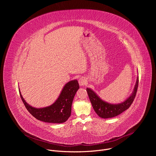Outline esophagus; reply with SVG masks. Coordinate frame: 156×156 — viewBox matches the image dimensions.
I'll return each instance as SVG.
<instances>
[{
    "mask_svg": "<svg viewBox=\"0 0 156 156\" xmlns=\"http://www.w3.org/2000/svg\"><path fill=\"white\" fill-rule=\"evenodd\" d=\"M86 80L85 78L84 77H81L80 78L79 80H78V83H79V84L80 86H84L86 84Z\"/></svg>",
    "mask_w": 156,
    "mask_h": 156,
    "instance_id": "obj_1",
    "label": "esophagus"
}]
</instances>
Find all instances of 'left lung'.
Instances as JSON below:
<instances>
[{
    "mask_svg": "<svg viewBox=\"0 0 156 156\" xmlns=\"http://www.w3.org/2000/svg\"><path fill=\"white\" fill-rule=\"evenodd\" d=\"M138 83L139 78L138 76L131 95L124 102L118 104H109L102 101L90 88H86V91L96 113L101 118L108 119L119 115L130 107L136 96Z\"/></svg>",
    "mask_w": 156,
    "mask_h": 156,
    "instance_id": "8db88e82",
    "label": "left lung"
}]
</instances>
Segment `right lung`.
<instances>
[{"instance_id":"add662e5","label":"right lung","mask_w":156,"mask_h":156,"mask_svg":"<svg viewBox=\"0 0 156 156\" xmlns=\"http://www.w3.org/2000/svg\"><path fill=\"white\" fill-rule=\"evenodd\" d=\"M80 88L77 80H72L66 83L55 102L51 105L37 108L26 102L20 95L28 112L36 119L47 123H61L66 122L71 115L72 104L74 96Z\"/></svg>"}]
</instances>
